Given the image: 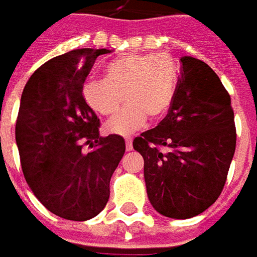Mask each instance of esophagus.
<instances>
[{"instance_id":"esophagus-1","label":"esophagus","mask_w":257,"mask_h":257,"mask_svg":"<svg viewBox=\"0 0 257 257\" xmlns=\"http://www.w3.org/2000/svg\"><path fill=\"white\" fill-rule=\"evenodd\" d=\"M125 149H126V151L132 150V139H129V138L125 139Z\"/></svg>"}]
</instances>
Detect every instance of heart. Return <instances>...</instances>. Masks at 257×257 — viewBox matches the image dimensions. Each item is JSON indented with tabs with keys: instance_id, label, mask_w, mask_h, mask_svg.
<instances>
[{
	"instance_id": "obj_1",
	"label": "heart",
	"mask_w": 257,
	"mask_h": 257,
	"mask_svg": "<svg viewBox=\"0 0 257 257\" xmlns=\"http://www.w3.org/2000/svg\"><path fill=\"white\" fill-rule=\"evenodd\" d=\"M178 74V66L168 55L129 53L107 64L106 78L86 79L82 95L88 106L104 117L117 111L123 97L126 104L106 129L129 135L142 128L147 117L156 121L167 114L175 99Z\"/></svg>"
}]
</instances>
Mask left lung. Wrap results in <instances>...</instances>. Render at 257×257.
Returning <instances> with one entry per match:
<instances>
[{
  "label": "left lung",
  "instance_id": "8db88e82",
  "mask_svg": "<svg viewBox=\"0 0 257 257\" xmlns=\"http://www.w3.org/2000/svg\"><path fill=\"white\" fill-rule=\"evenodd\" d=\"M167 117L135 138L145 160L147 197L171 219L202 213L220 195L235 151L231 99L202 60L183 56Z\"/></svg>",
  "mask_w": 257,
  "mask_h": 257
}]
</instances>
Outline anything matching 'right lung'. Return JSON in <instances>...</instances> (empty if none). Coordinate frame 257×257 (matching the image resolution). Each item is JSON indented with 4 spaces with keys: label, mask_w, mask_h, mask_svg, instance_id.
I'll return each mask as SVG.
<instances>
[{
    "label": "right lung",
    "mask_w": 257,
    "mask_h": 257,
    "mask_svg": "<svg viewBox=\"0 0 257 257\" xmlns=\"http://www.w3.org/2000/svg\"><path fill=\"white\" fill-rule=\"evenodd\" d=\"M108 49H74L51 59L27 81L16 121V145L29 187L53 215L85 221L110 197V179L125 153L118 135L101 138L82 95L97 56ZM92 151L85 152L83 145Z\"/></svg>",
    "instance_id": "add662e5"
}]
</instances>
